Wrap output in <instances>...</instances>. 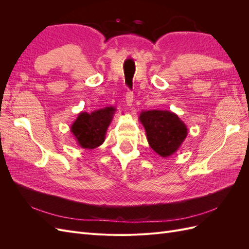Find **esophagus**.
<instances>
[{
	"label": "esophagus",
	"mask_w": 249,
	"mask_h": 249,
	"mask_svg": "<svg viewBox=\"0 0 249 249\" xmlns=\"http://www.w3.org/2000/svg\"><path fill=\"white\" fill-rule=\"evenodd\" d=\"M133 101H134V94L133 92L127 91L125 94V103H126V106L131 107L133 105Z\"/></svg>",
	"instance_id": "obj_1"
}]
</instances>
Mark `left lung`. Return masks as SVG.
Returning <instances> with one entry per match:
<instances>
[{"instance_id": "obj_1", "label": "left lung", "mask_w": 249, "mask_h": 249, "mask_svg": "<svg viewBox=\"0 0 249 249\" xmlns=\"http://www.w3.org/2000/svg\"><path fill=\"white\" fill-rule=\"evenodd\" d=\"M139 120L145 129L149 146L163 158L175 154L187 137L186 124L173 112L166 110L142 111Z\"/></svg>"}]
</instances>
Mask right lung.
Instances as JSON below:
<instances>
[{
	"label": "right lung",
	"mask_w": 249,
	"mask_h": 249,
	"mask_svg": "<svg viewBox=\"0 0 249 249\" xmlns=\"http://www.w3.org/2000/svg\"><path fill=\"white\" fill-rule=\"evenodd\" d=\"M115 111L114 107H106L91 113L81 112L71 126V132L78 145L86 149L102 145Z\"/></svg>",
	"instance_id": "obj_1"
}]
</instances>
